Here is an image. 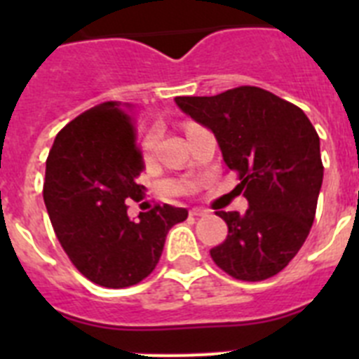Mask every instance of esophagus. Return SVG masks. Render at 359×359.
I'll use <instances>...</instances> for the list:
<instances>
[{
  "mask_svg": "<svg viewBox=\"0 0 359 359\" xmlns=\"http://www.w3.org/2000/svg\"><path fill=\"white\" fill-rule=\"evenodd\" d=\"M207 214L208 210H205V208H192V210H190V215H192V217H201V215Z\"/></svg>",
  "mask_w": 359,
  "mask_h": 359,
  "instance_id": "34e87169",
  "label": "esophagus"
}]
</instances>
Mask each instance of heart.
Wrapping results in <instances>:
<instances>
[{
  "mask_svg": "<svg viewBox=\"0 0 359 359\" xmlns=\"http://www.w3.org/2000/svg\"><path fill=\"white\" fill-rule=\"evenodd\" d=\"M151 147H152V136H147V138L144 140V152H145V154L151 151Z\"/></svg>",
  "mask_w": 359,
  "mask_h": 359,
  "instance_id": "obj_1",
  "label": "heart"
}]
</instances>
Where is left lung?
<instances>
[{"label":"left lung","instance_id":"obj_1","mask_svg":"<svg viewBox=\"0 0 359 359\" xmlns=\"http://www.w3.org/2000/svg\"><path fill=\"white\" fill-rule=\"evenodd\" d=\"M180 109L212 129L237 194L250 207L215 212L228 236L212 261L237 280L259 282L286 268L313 226L323 180L320 138L294 104L257 86L214 97H176Z\"/></svg>","mask_w":359,"mask_h":359}]
</instances>
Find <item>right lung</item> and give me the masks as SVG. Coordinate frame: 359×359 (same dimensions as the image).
Wrapping results in <instances>:
<instances>
[{"label": "right lung", "mask_w": 359, "mask_h": 359, "mask_svg": "<svg viewBox=\"0 0 359 359\" xmlns=\"http://www.w3.org/2000/svg\"><path fill=\"white\" fill-rule=\"evenodd\" d=\"M135 116L118 102L84 111L55 136L43 198L53 231L75 268L104 287H129L152 273L167 231L187 208L156 205L131 221L128 205L145 198Z\"/></svg>", "instance_id": "obj_1"}]
</instances>
